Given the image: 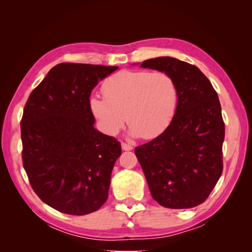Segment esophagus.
<instances>
[{"label":"esophagus","mask_w":252,"mask_h":252,"mask_svg":"<svg viewBox=\"0 0 252 252\" xmlns=\"http://www.w3.org/2000/svg\"><path fill=\"white\" fill-rule=\"evenodd\" d=\"M121 147L123 151H132L133 149V146L131 144H126V143H121Z\"/></svg>","instance_id":"1"}]
</instances>
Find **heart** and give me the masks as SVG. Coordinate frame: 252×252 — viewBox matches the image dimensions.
Returning <instances> with one entry per match:
<instances>
[{"label": "heart", "instance_id": "b5f03b06", "mask_svg": "<svg viewBox=\"0 0 252 252\" xmlns=\"http://www.w3.org/2000/svg\"><path fill=\"white\" fill-rule=\"evenodd\" d=\"M103 92L105 97L91 96L89 106L108 135H115L126 118L131 136L156 137L169 126L178 101L172 78L160 71H119L106 80Z\"/></svg>", "mask_w": 252, "mask_h": 252}]
</instances>
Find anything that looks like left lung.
<instances>
[{"label": "left lung", "instance_id": "left-lung-1", "mask_svg": "<svg viewBox=\"0 0 252 252\" xmlns=\"http://www.w3.org/2000/svg\"><path fill=\"white\" fill-rule=\"evenodd\" d=\"M141 67L169 74L178 92L169 126L135 148L149 190L162 207H196L210 195L223 171L225 127L218 94L199 69L176 58H151Z\"/></svg>", "mask_w": 252, "mask_h": 252}]
</instances>
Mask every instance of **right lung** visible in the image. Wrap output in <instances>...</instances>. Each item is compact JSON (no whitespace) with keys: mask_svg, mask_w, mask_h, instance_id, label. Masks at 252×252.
<instances>
[{"mask_svg":"<svg viewBox=\"0 0 252 252\" xmlns=\"http://www.w3.org/2000/svg\"><path fill=\"white\" fill-rule=\"evenodd\" d=\"M117 69L58 63L26 103L20 123L24 168L40 199L66 215H89L108 197L121 145L95 129L89 100L96 84Z\"/></svg>","mask_w":252,"mask_h":252,"instance_id":"1","label":"right lung"}]
</instances>
